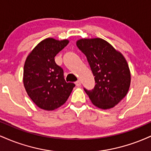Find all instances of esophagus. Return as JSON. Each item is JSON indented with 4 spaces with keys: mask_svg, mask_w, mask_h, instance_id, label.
Instances as JSON below:
<instances>
[{
    "mask_svg": "<svg viewBox=\"0 0 151 151\" xmlns=\"http://www.w3.org/2000/svg\"><path fill=\"white\" fill-rule=\"evenodd\" d=\"M75 84H76V85H77V86H80L81 84V82L80 80H77L75 82Z\"/></svg>",
    "mask_w": 151,
    "mask_h": 151,
    "instance_id": "1",
    "label": "esophagus"
}]
</instances>
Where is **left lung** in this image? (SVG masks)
<instances>
[{
  "mask_svg": "<svg viewBox=\"0 0 151 151\" xmlns=\"http://www.w3.org/2000/svg\"><path fill=\"white\" fill-rule=\"evenodd\" d=\"M77 46L86 55L95 86L84 91L98 108H113L127 94L131 73L126 59L111 45L101 38L80 39Z\"/></svg>",
  "mask_w": 151,
  "mask_h": 151,
  "instance_id": "obj_1",
  "label": "left lung"
}]
</instances>
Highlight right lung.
I'll return each instance as SVG.
<instances>
[{
    "label": "right lung",
    "instance_id": "1",
    "mask_svg": "<svg viewBox=\"0 0 151 151\" xmlns=\"http://www.w3.org/2000/svg\"><path fill=\"white\" fill-rule=\"evenodd\" d=\"M69 40L47 38L32 50L26 59L23 84L27 94L39 108L52 111L67 101L74 83H67L64 71L55 63V57Z\"/></svg>",
    "mask_w": 151,
    "mask_h": 151
}]
</instances>
